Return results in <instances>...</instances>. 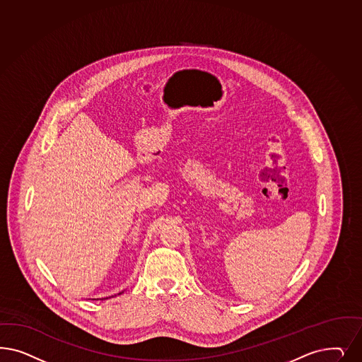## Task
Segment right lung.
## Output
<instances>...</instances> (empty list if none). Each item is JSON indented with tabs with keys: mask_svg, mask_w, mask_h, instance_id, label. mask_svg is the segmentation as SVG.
Listing matches in <instances>:
<instances>
[{
	"mask_svg": "<svg viewBox=\"0 0 362 362\" xmlns=\"http://www.w3.org/2000/svg\"><path fill=\"white\" fill-rule=\"evenodd\" d=\"M118 294H121V293H118Z\"/></svg>",
	"mask_w": 362,
	"mask_h": 362,
	"instance_id": "add662e5",
	"label": "right lung"
}]
</instances>
